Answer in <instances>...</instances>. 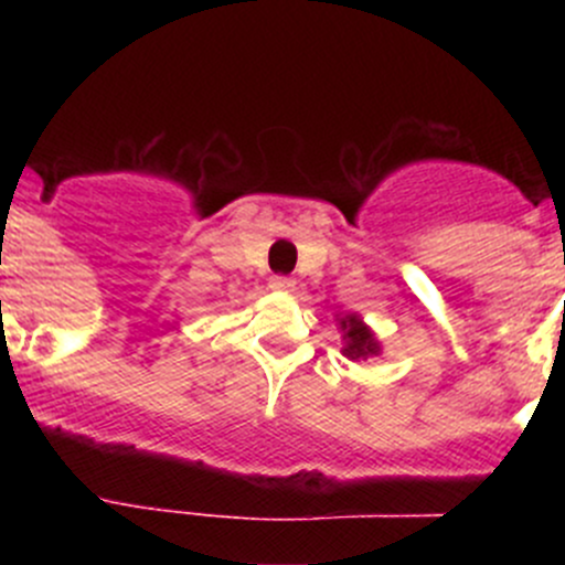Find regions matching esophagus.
<instances>
[{"label": "esophagus", "instance_id": "34e87169", "mask_svg": "<svg viewBox=\"0 0 565 565\" xmlns=\"http://www.w3.org/2000/svg\"><path fill=\"white\" fill-rule=\"evenodd\" d=\"M270 289H276V292H295V278H287V276L270 278Z\"/></svg>", "mask_w": 565, "mask_h": 565}]
</instances>
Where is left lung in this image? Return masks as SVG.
I'll return each instance as SVG.
<instances>
[{"mask_svg": "<svg viewBox=\"0 0 565 565\" xmlns=\"http://www.w3.org/2000/svg\"><path fill=\"white\" fill-rule=\"evenodd\" d=\"M341 330H344V355L350 361H366V358L380 355V341L374 339L372 328L363 322L358 315H344L339 317Z\"/></svg>", "mask_w": 565, "mask_h": 565, "instance_id": "left-lung-1", "label": "left lung"}]
</instances>
